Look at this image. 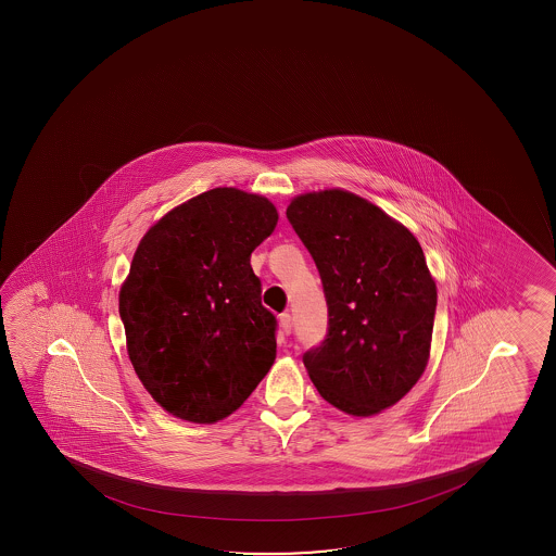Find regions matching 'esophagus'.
<instances>
[{"label":"esophagus","mask_w":556,"mask_h":556,"mask_svg":"<svg viewBox=\"0 0 556 556\" xmlns=\"http://www.w3.org/2000/svg\"><path fill=\"white\" fill-rule=\"evenodd\" d=\"M280 328L281 332L289 333L293 330V317H291V313H281L280 315Z\"/></svg>","instance_id":"esophagus-1"}]
</instances>
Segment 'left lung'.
Returning <instances> with one entry per match:
<instances>
[{
  "mask_svg": "<svg viewBox=\"0 0 556 556\" xmlns=\"http://www.w3.org/2000/svg\"><path fill=\"white\" fill-rule=\"evenodd\" d=\"M286 213L319 268L328 304L326 339L302 357L313 386L352 417L391 408L430 357L438 289L421 244L343 189L302 192Z\"/></svg>",
  "mask_w": 556,
  "mask_h": 556,
  "instance_id": "left-lung-1",
  "label": "left lung"
}]
</instances>
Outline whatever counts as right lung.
Listing matches in <instances>:
<instances>
[{
  "mask_svg": "<svg viewBox=\"0 0 556 556\" xmlns=\"http://www.w3.org/2000/svg\"><path fill=\"white\" fill-rule=\"evenodd\" d=\"M278 223L262 194L217 187L150 226L122 281L126 349L153 401L181 421H223L276 357L250 254Z\"/></svg>",
  "mask_w": 556,
  "mask_h": 556,
  "instance_id": "right-lung-1",
  "label": "right lung"
}]
</instances>
